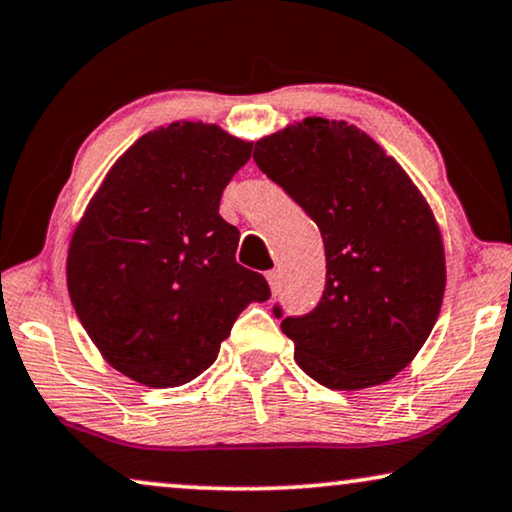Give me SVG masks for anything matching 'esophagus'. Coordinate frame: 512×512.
<instances>
[{
    "label": "esophagus",
    "instance_id": "obj_1",
    "mask_svg": "<svg viewBox=\"0 0 512 512\" xmlns=\"http://www.w3.org/2000/svg\"><path fill=\"white\" fill-rule=\"evenodd\" d=\"M265 277H268V284H270L272 293H277V291H279V284H282V277H279V270H270Z\"/></svg>",
    "mask_w": 512,
    "mask_h": 512
}]
</instances>
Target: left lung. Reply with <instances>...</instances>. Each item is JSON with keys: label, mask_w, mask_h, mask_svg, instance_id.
<instances>
[{"label": "left lung", "mask_w": 512, "mask_h": 512, "mask_svg": "<svg viewBox=\"0 0 512 512\" xmlns=\"http://www.w3.org/2000/svg\"><path fill=\"white\" fill-rule=\"evenodd\" d=\"M254 160L317 223L326 286L303 317H284L296 363L328 389H366L408 366L445 293V251L424 195L366 132L305 118L256 142Z\"/></svg>", "instance_id": "1"}]
</instances>
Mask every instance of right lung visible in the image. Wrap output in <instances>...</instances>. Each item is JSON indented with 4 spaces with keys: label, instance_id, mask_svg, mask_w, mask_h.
Listing matches in <instances>:
<instances>
[{
    "label": "right lung",
    "instance_id": "obj_1",
    "mask_svg": "<svg viewBox=\"0 0 512 512\" xmlns=\"http://www.w3.org/2000/svg\"><path fill=\"white\" fill-rule=\"evenodd\" d=\"M251 146L207 123L153 130L116 160L76 226L69 298L130 380L156 389L195 380L244 307L270 298L261 272L235 261L240 230L219 214Z\"/></svg>",
    "mask_w": 512,
    "mask_h": 512
}]
</instances>
